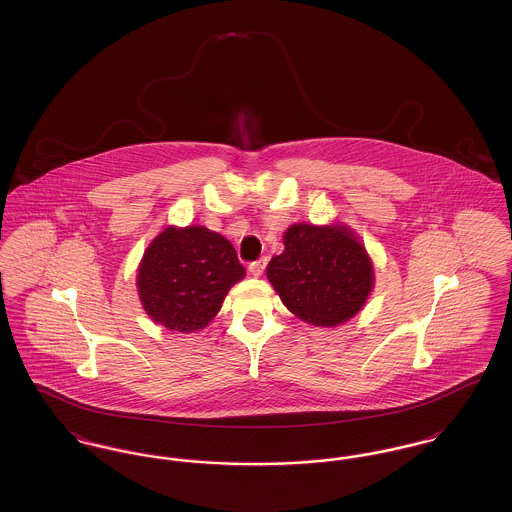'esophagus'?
Instances as JSON below:
<instances>
[{
    "label": "esophagus",
    "mask_w": 512,
    "mask_h": 512,
    "mask_svg": "<svg viewBox=\"0 0 512 512\" xmlns=\"http://www.w3.org/2000/svg\"><path fill=\"white\" fill-rule=\"evenodd\" d=\"M265 267H267V257H261V259H257V261H253V263L249 265V272H251L253 276H261V274L265 272Z\"/></svg>",
    "instance_id": "obj_1"
}]
</instances>
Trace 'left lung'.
Wrapping results in <instances>:
<instances>
[{"label": "left lung", "instance_id": "1", "mask_svg": "<svg viewBox=\"0 0 512 512\" xmlns=\"http://www.w3.org/2000/svg\"><path fill=\"white\" fill-rule=\"evenodd\" d=\"M284 253L270 259L267 276L293 315L317 326L355 317L372 290L365 247L340 226L293 224Z\"/></svg>", "mask_w": 512, "mask_h": 512}]
</instances>
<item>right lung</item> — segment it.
<instances>
[{
    "instance_id": "right-lung-1",
    "label": "right lung",
    "mask_w": 512,
    "mask_h": 512,
    "mask_svg": "<svg viewBox=\"0 0 512 512\" xmlns=\"http://www.w3.org/2000/svg\"><path fill=\"white\" fill-rule=\"evenodd\" d=\"M245 276L234 245L203 226H169L138 270V293L147 315L178 332L205 328L228 290Z\"/></svg>"
}]
</instances>
